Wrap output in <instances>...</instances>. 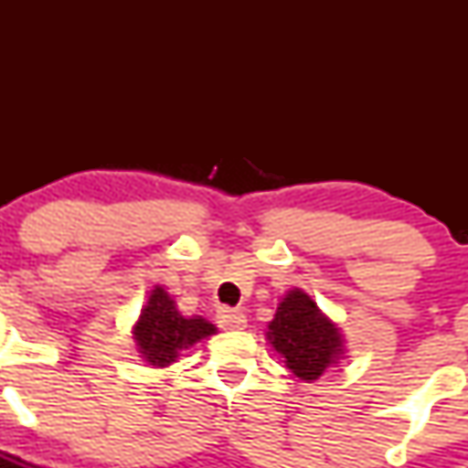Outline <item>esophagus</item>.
I'll list each match as a JSON object with an SVG mask.
<instances>
[{"mask_svg":"<svg viewBox=\"0 0 468 468\" xmlns=\"http://www.w3.org/2000/svg\"><path fill=\"white\" fill-rule=\"evenodd\" d=\"M217 324L224 330H244L247 328V317L239 310H219L217 313Z\"/></svg>","mask_w":468,"mask_h":468,"instance_id":"obj_1","label":"esophagus"}]
</instances>
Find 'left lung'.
Here are the masks:
<instances>
[{
	"mask_svg": "<svg viewBox=\"0 0 468 468\" xmlns=\"http://www.w3.org/2000/svg\"><path fill=\"white\" fill-rule=\"evenodd\" d=\"M267 337L285 357L287 369L301 380H317L342 356L337 325L328 322L317 303L301 290H292L281 301Z\"/></svg>",
	"mask_w": 468,
	"mask_h": 468,
	"instance_id": "8db88e82",
	"label": "left lung"
}]
</instances>
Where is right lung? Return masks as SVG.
<instances>
[{
  "mask_svg": "<svg viewBox=\"0 0 468 468\" xmlns=\"http://www.w3.org/2000/svg\"><path fill=\"white\" fill-rule=\"evenodd\" d=\"M212 333H215V325L207 324L206 319L183 317L163 287H155L151 292L149 301L140 313V322L135 325L140 353L154 367L172 365L176 362L178 351Z\"/></svg>",
  "mask_w": 468,
  "mask_h": 468,
  "instance_id": "1",
  "label": "right lung"
}]
</instances>
